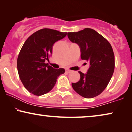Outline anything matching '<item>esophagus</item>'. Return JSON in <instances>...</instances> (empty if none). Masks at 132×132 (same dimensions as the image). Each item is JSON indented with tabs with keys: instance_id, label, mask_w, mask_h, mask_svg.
<instances>
[{
	"instance_id": "1",
	"label": "esophagus",
	"mask_w": 132,
	"mask_h": 132,
	"mask_svg": "<svg viewBox=\"0 0 132 132\" xmlns=\"http://www.w3.org/2000/svg\"><path fill=\"white\" fill-rule=\"evenodd\" d=\"M65 71H66L67 73H71V72L72 71H71V70H68V69H66V70H65Z\"/></svg>"
}]
</instances>
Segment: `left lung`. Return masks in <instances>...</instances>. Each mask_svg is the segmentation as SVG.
Here are the masks:
<instances>
[{
    "label": "left lung",
    "mask_w": 132,
    "mask_h": 132,
    "mask_svg": "<svg viewBox=\"0 0 132 132\" xmlns=\"http://www.w3.org/2000/svg\"><path fill=\"white\" fill-rule=\"evenodd\" d=\"M67 35L72 43L79 45L81 59L89 64L87 73L79 71L80 80L72 83V87L84 98L96 97L106 88L114 71L112 47L107 39L90 28L77 32H68Z\"/></svg>",
    "instance_id": "8db88e82"
}]
</instances>
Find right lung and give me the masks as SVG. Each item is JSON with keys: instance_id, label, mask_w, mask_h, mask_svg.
<instances>
[{"instance_id": "add662e5", "label": "right lung", "mask_w": 132, "mask_h": 132, "mask_svg": "<svg viewBox=\"0 0 132 132\" xmlns=\"http://www.w3.org/2000/svg\"><path fill=\"white\" fill-rule=\"evenodd\" d=\"M66 35V32L44 28L35 32L24 42L17 58V70L21 82L29 93L38 96L48 93L57 77L65 73L64 68L55 69L45 61L51 56L54 43Z\"/></svg>"}]
</instances>
